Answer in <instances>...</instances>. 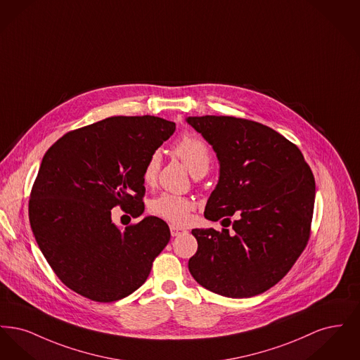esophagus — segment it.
<instances>
[{
  "label": "esophagus",
  "mask_w": 360,
  "mask_h": 360,
  "mask_svg": "<svg viewBox=\"0 0 360 360\" xmlns=\"http://www.w3.org/2000/svg\"><path fill=\"white\" fill-rule=\"evenodd\" d=\"M170 232H172V236H181V235H185L188 231L176 225H170Z\"/></svg>",
  "instance_id": "esophagus-1"
}]
</instances>
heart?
I'll use <instances>...</instances> for the list:
<instances>
[{
	"label": "heart",
	"mask_w": 360,
	"mask_h": 360,
	"mask_svg": "<svg viewBox=\"0 0 360 360\" xmlns=\"http://www.w3.org/2000/svg\"><path fill=\"white\" fill-rule=\"evenodd\" d=\"M175 154L186 165L190 172L197 176L201 172H206L210 166V153L205 143L200 137L186 135L174 146ZM160 169V154L153 153L147 159L141 178L144 185H154ZM194 209V204L181 195L163 193L154 198L150 204V212L166 221L172 224H185L190 219V213Z\"/></svg>",
	"instance_id": "heart-1"
}]
</instances>
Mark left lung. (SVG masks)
Returning a JSON list of instances; mask_svg holds the SVG:
<instances>
[{
    "instance_id": "8db88e82",
    "label": "left lung",
    "mask_w": 360,
    "mask_h": 360,
    "mask_svg": "<svg viewBox=\"0 0 360 360\" xmlns=\"http://www.w3.org/2000/svg\"><path fill=\"white\" fill-rule=\"evenodd\" d=\"M186 121L213 147L220 163L219 184L204 214L232 224L235 231L193 229L198 248L188 271L201 286L224 297L248 298L269 290L308 244L313 172L295 144L260 122L231 116Z\"/></svg>"
}]
</instances>
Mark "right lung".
<instances>
[{
	"instance_id": "right-lung-1",
	"label": "right lung",
	"mask_w": 360,
	"mask_h": 360,
	"mask_svg": "<svg viewBox=\"0 0 360 360\" xmlns=\"http://www.w3.org/2000/svg\"><path fill=\"white\" fill-rule=\"evenodd\" d=\"M174 131L175 124L160 117L115 116L68 132L44 155L30 223L53 273L71 290L113 302L148 278L170 240L169 225L148 216L121 232L110 209L143 213V167Z\"/></svg>"
}]
</instances>
